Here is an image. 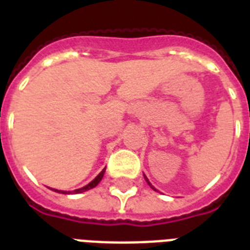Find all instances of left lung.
Here are the masks:
<instances>
[{
	"mask_svg": "<svg viewBox=\"0 0 250 250\" xmlns=\"http://www.w3.org/2000/svg\"><path fill=\"white\" fill-rule=\"evenodd\" d=\"M144 178H145V180H146V182H148V184H149V186H150V188H152V189H154V190H156V188H154V187H153L152 184H150V183H149L148 178H146V176H144Z\"/></svg>",
	"mask_w": 250,
	"mask_h": 250,
	"instance_id": "left-lung-1",
	"label": "left lung"
}]
</instances>
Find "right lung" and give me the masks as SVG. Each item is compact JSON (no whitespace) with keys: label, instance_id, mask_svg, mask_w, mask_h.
I'll use <instances>...</instances> for the list:
<instances>
[{"label":"right lung","instance_id":"1","mask_svg":"<svg viewBox=\"0 0 250 250\" xmlns=\"http://www.w3.org/2000/svg\"><path fill=\"white\" fill-rule=\"evenodd\" d=\"M105 170H106V167L101 171V172H100V174L97 175V176H96V178L93 179V180H92V182L89 183V184H86V186L83 187V188L75 189V190H74V193H82V192H85V190H89V189H92V188H94V187L97 186L98 183L101 182L102 176H104V174H105ZM56 192H60V193H64V194L67 193V192H64V190H57L56 189ZM68 193H71V192H68Z\"/></svg>","mask_w":250,"mask_h":250}]
</instances>
